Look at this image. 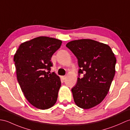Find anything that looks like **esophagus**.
<instances>
[{
  "label": "esophagus",
  "instance_id": "obj_1",
  "mask_svg": "<svg viewBox=\"0 0 130 130\" xmlns=\"http://www.w3.org/2000/svg\"><path fill=\"white\" fill-rule=\"evenodd\" d=\"M66 76H61V78H62V80H65L66 79Z\"/></svg>",
  "mask_w": 130,
  "mask_h": 130
}]
</instances>
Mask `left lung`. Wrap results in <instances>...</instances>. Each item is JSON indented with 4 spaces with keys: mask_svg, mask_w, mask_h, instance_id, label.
<instances>
[{
    "mask_svg": "<svg viewBox=\"0 0 130 130\" xmlns=\"http://www.w3.org/2000/svg\"><path fill=\"white\" fill-rule=\"evenodd\" d=\"M78 61L79 77L71 91L78 107L89 109L106 97L115 74L116 59L108 45L91 39L74 40L66 44ZM84 74L83 78L79 75Z\"/></svg>",
    "mask_w": 130,
    "mask_h": 130,
    "instance_id": "1",
    "label": "left lung"
}]
</instances>
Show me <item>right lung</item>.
Listing matches in <instances>:
<instances>
[{
	"instance_id": "1",
	"label": "right lung",
	"mask_w": 130,
	"mask_h": 130,
	"mask_svg": "<svg viewBox=\"0 0 130 130\" xmlns=\"http://www.w3.org/2000/svg\"><path fill=\"white\" fill-rule=\"evenodd\" d=\"M61 43L55 38L39 37L20 44L14 55L21 89L27 100L39 109L51 107L58 99L61 81L55 72L49 73L51 57Z\"/></svg>"
}]
</instances>
